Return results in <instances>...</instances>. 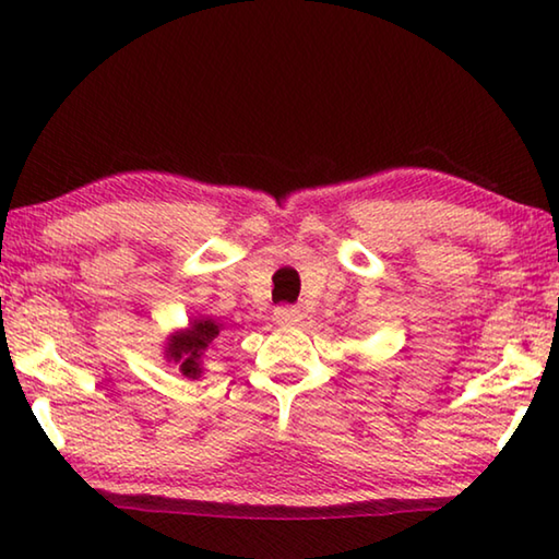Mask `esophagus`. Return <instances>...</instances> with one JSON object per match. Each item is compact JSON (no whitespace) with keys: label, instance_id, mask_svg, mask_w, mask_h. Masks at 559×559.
Here are the masks:
<instances>
[{"label":"esophagus","instance_id":"obj_1","mask_svg":"<svg viewBox=\"0 0 559 559\" xmlns=\"http://www.w3.org/2000/svg\"><path fill=\"white\" fill-rule=\"evenodd\" d=\"M273 318H276V323H281V325H296L302 320V313L296 306H278L276 310H273Z\"/></svg>","mask_w":559,"mask_h":559}]
</instances>
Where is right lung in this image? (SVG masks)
Segmentation results:
<instances>
[{
  "mask_svg": "<svg viewBox=\"0 0 559 559\" xmlns=\"http://www.w3.org/2000/svg\"><path fill=\"white\" fill-rule=\"evenodd\" d=\"M219 330L222 323H216L214 318L189 320L187 330H177L175 335L167 337V362L179 365V372L189 377V380L202 377V357L206 353V347L212 345V340L219 335Z\"/></svg>",
  "mask_w": 559,
  "mask_h": 559,
  "instance_id": "right-lung-1",
  "label": "right lung"
}]
</instances>
